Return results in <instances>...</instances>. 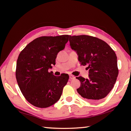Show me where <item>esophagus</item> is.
I'll list each match as a JSON object with an SVG mask.
<instances>
[{
	"label": "esophagus",
	"instance_id": "esophagus-1",
	"mask_svg": "<svg viewBox=\"0 0 131 131\" xmlns=\"http://www.w3.org/2000/svg\"><path fill=\"white\" fill-rule=\"evenodd\" d=\"M69 79L70 80L74 79H75V77L74 76H73V75H69Z\"/></svg>",
	"mask_w": 131,
	"mask_h": 131
}]
</instances>
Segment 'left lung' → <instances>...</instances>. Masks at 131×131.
<instances>
[{
	"instance_id": "left-lung-1",
	"label": "left lung",
	"mask_w": 131,
	"mask_h": 131,
	"mask_svg": "<svg viewBox=\"0 0 131 131\" xmlns=\"http://www.w3.org/2000/svg\"><path fill=\"white\" fill-rule=\"evenodd\" d=\"M69 40L81 65H87L89 69L88 79L76 77L81 83L77 92L89 101L102 100L113 88L118 76L116 53L105 41L95 37L70 36Z\"/></svg>"
}]
</instances>
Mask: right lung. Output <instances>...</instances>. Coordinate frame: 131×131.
<instances>
[{
    "mask_svg": "<svg viewBox=\"0 0 131 131\" xmlns=\"http://www.w3.org/2000/svg\"><path fill=\"white\" fill-rule=\"evenodd\" d=\"M69 35L42 36L29 43L17 61V81L24 97L30 104L40 108L52 106L60 99L69 75L55 76L48 72L55 65L58 53L63 50Z\"/></svg>",
    "mask_w": 131,
    "mask_h": 131,
    "instance_id": "add662e5",
    "label": "right lung"
}]
</instances>
